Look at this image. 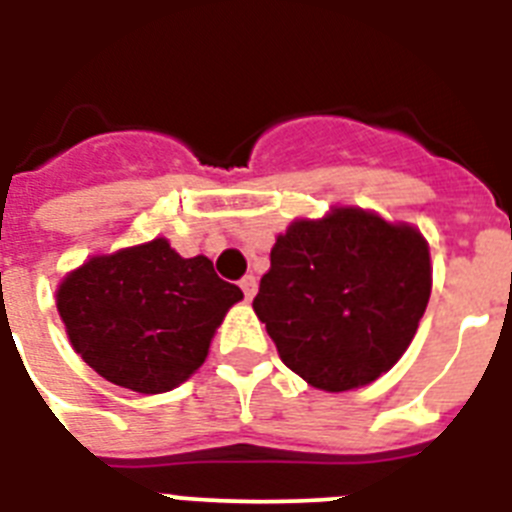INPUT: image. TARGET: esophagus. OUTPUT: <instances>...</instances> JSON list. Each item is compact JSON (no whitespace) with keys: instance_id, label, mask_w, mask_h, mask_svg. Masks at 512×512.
<instances>
[{"instance_id":"34e87169","label":"esophagus","mask_w":512,"mask_h":512,"mask_svg":"<svg viewBox=\"0 0 512 512\" xmlns=\"http://www.w3.org/2000/svg\"><path fill=\"white\" fill-rule=\"evenodd\" d=\"M242 292H244V297H247V299H252L257 294V278L252 276V273L242 278Z\"/></svg>"}]
</instances>
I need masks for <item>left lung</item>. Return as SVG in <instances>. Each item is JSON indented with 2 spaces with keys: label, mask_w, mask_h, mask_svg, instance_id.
Listing matches in <instances>:
<instances>
[{
  "label": "left lung",
  "mask_w": 512,
  "mask_h": 512,
  "mask_svg": "<svg viewBox=\"0 0 512 512\" xmlns=\"http://www.w3.org/2000/svg\"><path fill=\"white\" fill-rule=\"evenodd\" d=\"M429 297V242L418 228L331 207L276 236L252 307L286 368L315 389L350 392L405 355Z\"/></svg>",
  "instance_id": "left-lung-1"
}]
</instances>
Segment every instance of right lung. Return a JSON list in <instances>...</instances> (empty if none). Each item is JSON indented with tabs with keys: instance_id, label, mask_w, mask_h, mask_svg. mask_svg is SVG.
I'll use <instances>...</instances> for the list:
<instances>
[{
	"instance_id": "add662e5",
	"label": "right lung",
	"mask_w": 512,
	"mask_h": 512,
	"mask_svg": "<svg viewBox=\"0 0 512 512\" xmlns=\"http://www.w3.org/2000/svg\"><path fill=\"white\" fill-rule=\"evenodd\" d=\"M244 299L205 255L181 257L168 239L94 255L57 286L73 350L102 378L139 394L184 384L205 363L215 328Z\"/></svg>"
}]
</instances>
